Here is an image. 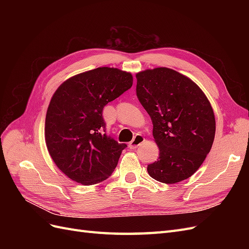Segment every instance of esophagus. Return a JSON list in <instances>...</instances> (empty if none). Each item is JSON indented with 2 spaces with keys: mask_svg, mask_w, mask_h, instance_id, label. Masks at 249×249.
<instances>
[{
  "mask_svg": "<svg viewBox=\"0 0 249 249\" xmlns=\"http://www.w3.org/2000/svg\"><path fill=\"white\" fill-rule=\"evenodd\" d=\"M144 137L142 136V135H136V136L134 137V139L129 143V147L132 148V149H135L137 148L138 146L141 145V143H143V141H144Z\"/></svg>",
  "mask_w": 249,
  "mask_h": 249,
  "instance_id": "34e87169",
  "label": "esophagus"
}]
</instances>
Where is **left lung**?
<instances>
[{
    "label": "left lung",
    "instance_id": "obj_1",
    "mask_svg": "<svg viewBox=\"0 0 249 249\" xmlns=\"http://www.w3.org/2000/svg\"><path fill=\"white\" fill-rule=\"evenodd\" d=\"M136 93L153 122L159 158L148 164L158 182L176 184L196 171L212 147L216 123L202 90L184 74L157 67L136 74Z\"/></svg>",
    "mask_w": 249,
    "mask_h": 249
}]
</instances>
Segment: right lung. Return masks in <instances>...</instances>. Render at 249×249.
<instances>
[{
  "instance_id": "obj_1",
  "label": "right lung",
  "mask_w": 249,
  "mask_h": 249,
  "mask_svg": "<svg viewBox=\"0 0 249 249\" xmlns=\"http://www.w3.org/2000/svg\"><path fill=\"white\" fill-rule=\"evenodd\" d=\"M133 85L130 72L97 67L63 82L52 96L44 138L66 177L89 186L107 179L126 147L107 136L103 109Z\"/></svg>"
}]
</instances>
